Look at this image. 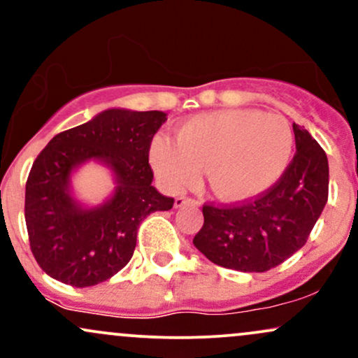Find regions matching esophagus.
Returning a JSON list of instances; mask_svg holds the SVG:
<instances>
[{
	"mask_svg": "<svg viewBox=\"0 0 358 358\" xmlns=\"http://www.w3.org/2000/svg\"><path fill=\"white\" fill-rule=\"evenodd\" d=\"M175 208H182V207H185V205H193V207H199V202H196V200H193V199H188V196H176L175 199Z\"/></svg>",
	"mask_w": 358,
	"mask_h": 358,
	"instance_id": "34e87169",
	"label": "esophagus"
}]
</instances>
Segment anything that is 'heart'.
Masks as SVG:
<instances>
[{
    "label": "heart",
    "mask_w": 358,
    "mask_h": 358,
    "mask_svg": "<svg viewBox=\"0 0 358 358\" xmlns=\"http://www.w3.org/2000/svg\"><path fill=\"white\" fill-rule=\"evenodd\" d=\"M293 131L279 114L225 109L196 114L176 129V141L156 134L150 162L171 190L192 187L207 170L212 192L225 202L256 199L273 188L293 155Z\"/></svg>",
    "instance_id": "heart-1"
}]
</instances>
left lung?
I'll use <instances>...</instances> for the list:
<instances>
[{"label":"left lung","instance_id":"obj_1","mask_svg":"<svg viewBox=\"0 0 358 358\" xmlns=\"http://www.w3.org/2000/svg\"><path fill=\"white\" fill-rule=\"evenodd\" d=\"M296 155L279 182L241 207L205 205L193 245L213 264L264 273L306 244L328 200V159L303 126L293 124Z\"/></svg>","mask_w":358,"mask_h":358}]
</instances>
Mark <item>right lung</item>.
I'll list each match as a JSON object with an SVG mask.
<instances>
[{"label":"right lung","mask_w":358,"mask_h":358,"mask_svg":"<svg viewBox=\"0 0 358 358\" xmlns=\"http://www.w3.org/2000/svg\"><path fill=\"white\" fill-rule=\"evenodd\" d=\"M163 110L106 109L52 138L27 180L24 220L31 252L48 276L76 287L99 285L133 257L138 227L175 200L151 185V139ZM87 162L108 167L115 190L104 203L76 199L73 175Z\"/></svg>","instance_id":"right-lung-1"}]
</instances>
